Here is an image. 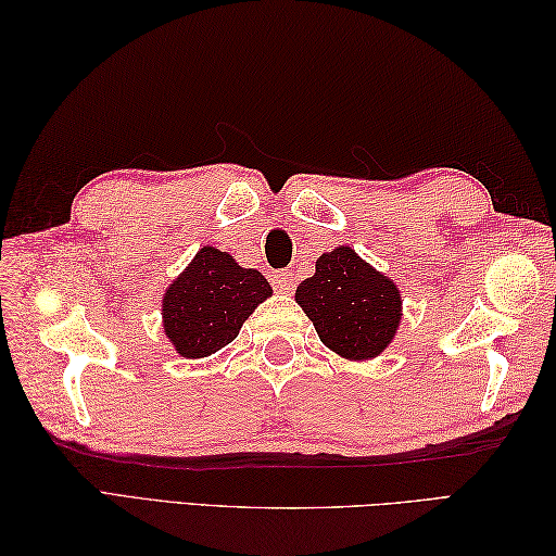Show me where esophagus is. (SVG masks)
Segmentation results:
<instances>
[{"instance_id":"34e87169","label":"esophagus","mask_w":556,"mask_h":556,"mask_svg":"<svg viewBox=\"0 0 556 556\" xmlns=\"http://www.w3.org/2000/svg\"><path fill=\"white\" fill-rule=\"evenodd\" d=\"M271 281H275V289L279 293H293V271L289 269H281V271H275V277H271Z\"/></svg>"}]
</instances>
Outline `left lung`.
<instances>
[{
    "instance_id": "8db88e82",
    "label": "left lung",
    "mask_w": 556,
    "mask_h": 556,
    "mask_svg": "<svg viewBox=\"0 0 556 556\" xmlns=\"http://www.w3.org/2000/svg\"><path fill=\"white\" fill-rule=\"evenodd\" d=\"M296 303L313 320L323 344L351 361L380 356L401 320L394 281L346 245L317 260L315 275L296 289Z\"/></svg>"
}]
</instances>
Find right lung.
I'll return each instance as SVG.
<instances>
[{"label":"right lung","mask_w":556,"mask_h":556,"mask_svg":"<svg viewBox=\"0 0 556 556\" xmlns=\"http://www.w3.org/2000/svg\"><path fill=\"white\" fill-rule=\"evenodd\" d=\"M269 293L257 269L236 265L229 253L205 245L164 293V332L184 358H205L239 337L248 315Z\"/></svg>","instance_id":"right-lung-1"}]
</instances>
